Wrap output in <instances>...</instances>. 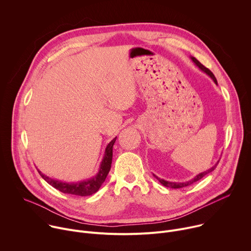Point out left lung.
I'll return each instance as SVG.
<instances>
[{"mask_svg":"<svg viewBox=\"0 0 251 251\" xmlns=\"http://www.w3.org/2000/svg\"><path fill=\"white\" fill-rule=\"evenodd\" d=\"M190 59L192 60V62L196 64L202 72H204L205 74H207L212 79H213V81L216 83L217 85V80H216V78H215V76H214V75L207 69V68H205L203 65H201L196 58L194 57H190ZM218 162L219 161H217L212 168H210L208 171H206V172H203V173H201V174H200V175H198L197 176H194V178H192V179H190V180H188V181H185V182H173V181H166V180H164V179H161V178H159V177H157L156 176H154L153 175V176L162 184V185H164V186H166V187H171V188H181V187H185V186H188V185H190V184H192L193 182H196V181H198V180H200V179H201L204 176H206L207 174H209V173H211V172H213L214 170H215V168H216V165L218 164Z\"/></svg>","mask_w":251,"mask_h":251,"instance_id":"1","label":"left lung"}]
</instances>
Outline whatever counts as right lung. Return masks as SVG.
Masks as SVG:
<instances>
[{
	"instance_id": "add662e5",
	"label": "right lung",
	"mask_w": 251,
	"mask_h": 251,
	"mask_svg": "<svg viewBox=\"0 0 251 251\" xmlns=\"http://www.w3.org/2000/svg\"><path fill=\"white\" fill-rule=\"evenodd\" d=\"M117 137H115L113 141H111L105 148L104 151V155L102 157V160L100 165V170L99 173L92 178L88 180H83V181H78L75 183H69V182H63L57 179H52L50 178L49 176L43 175L39 170V174L52 187L57 188L58 190L64 192V193H69V194H74V196H79V197H88L91 196V194L96 193L103 181L105 180L107 174L110 170L111 166V159H113V147L116 143Z\"/></svg>"
}]
</instances>
